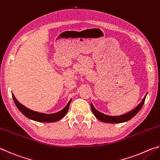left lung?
I'll use <instances>...</instances> for the list:
<instances>
[{
	"instance_id": "8db88e82",
	"label": "left lung",
	"mask_w": 160,
	"mask_h": 160,
	"mask_svg": "<svg viewBox=\"0 0 160 160\" xmlns=\"http://www.w3.org/2000/svg\"><path fill=\"white\" fill-rule=\"evenodd\" d=\"M146 96H147V94H146V95L142 100V102H140V104L135 108V109L131 111V112H129L126 113H124V114L120 115V116H109V115L104 114V113L99 112L98 110H97L92 103H91V109H92V111L93 114L95 116V117L97 119H99V121H101L104 123H119L126 122V121H129L130 119H131L132 117H134V116L138 113L139 111L141 109L143 104H144Z\"/></svg>"
}]
</instances>
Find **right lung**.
<instances>
[{"label": "right lung", "mask_w": 160, "mask_h": 160, "mask_svg": "<svg viewBox=\"0 0 160 160\" xmlns=\"http://www.w3.org/2000/svg\"><path fill=\"white\" fill-rule=\"evenodd\" d=\"M12 99L14 100L15 104L16 107H18V109L20 110V112L22 113L23 115H25L26 117L31 119L35 121H38V122H47V123H51V122H56L58 120H60L62 118H63L66 115V113L68 111L69 106L71 100L68 103L67 105L63 109L59 111V112L54 113H39L37 112H34L33 110H31L27 108L26 107L24 106L19 102L17 99L15 98L14 94H12Z\"/></svg>", "instance_id": "add662e5"}]
</instances>
